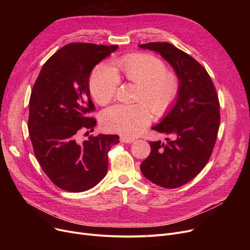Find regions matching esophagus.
Masks as SVG:
<instances>
[{
  "label": "esophagus",
  "instance_id": "1",
  "mask_svg": "<svg viewBox=\"0 0 250 250\" xmlns=\"http://www.w3.org/2000/svg\"><path fill=\"white\" fill-rule=\"evenodd\" d=\"M134 141H135L134 138H128V137H125V136L121 137V142L122 143H132Z\"/></svg>",
  "mask_w": 250,
  "mask_h": 250
}]
</instances>
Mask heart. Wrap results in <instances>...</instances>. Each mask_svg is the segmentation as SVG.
I'll use <instances>...</instances> for the list:
<instances>
[{
    "mask_svg": "<svg viewBox=\"0 0 250 250\" xmlns=\"http://www.w3.org/2000/svg\"><path fill=\"white\" fill-rule=\"evenodd\" d=\"M115 63L126 80L139 86L136 100L144 103L117 104L107 108L102 113V125L111 132L137 136L152 120L149 106L155 114L162 115L174 104L180 91L179 79L166 72V65L160 59L148 54L129 55ZM120 82L113 65L101 62L90 76L91 94L99 104L107 103L114 97Z\"/></svg>",
    "mask_w": 250,
    "mask_h": 250,
    "instance_id": "b5f03b06",
    "label": "heart"
}]
</instances>
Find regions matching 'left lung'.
Listing matches in <instances>:
<instances>
[{
	"mask_svg": "<svg viewBox=\"0 0 250 250\" xmlns=\"http://www.w3.org/2000/svg\"><path fill=\"white\" fill-rule=\"evenodd\" d=\"M139 47L160 54L180 82L176 101L161 122L152 126L173 139L150 142L151 153L142 162L141 171L157 186L179 188L201 172L213 152L220 125L217 92L203 65L174 45L150 42Z\"/></svg>",
	"mask_w": 250,
	"mask_h": 250,
	"instance_id": "left-lung-1",
	"label": "left lung"
}]
</instances>
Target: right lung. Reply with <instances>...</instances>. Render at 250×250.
<instances>
[{
  "label": "right lung",
  "mask_w": 250,
  "mask_h": 250,
  "mask_svg": "<svg viewBox=\"0 0 250 250\" xmlns=\"http://www.w3.org/2000/svg\"><path fill=\"white\" fill-rule=\"evenodd\" d=\"M117 45L76 42L52 55L39 73L29 100L28 130L38 163L57 187L71 192L94 188L107 172L110 148L117 135L90 136L78 143L77 135L94 130L95 109L89 78L95 65Z\"/></svg>",
  "instance_id": "add662e5"
}]
</instances>
